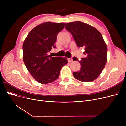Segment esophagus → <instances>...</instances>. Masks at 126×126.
I'll return each mask as SVG.
<instances>
[{"instance_id": "obj_1", "label": "esophagus", "mask_w": 126, "mask_h": 126, "mask_svg": "<svg viewBox=\"0 0 126 126\" xmlns=\"http://www.w3.org/2000/svg\"><path fill=\"white\" fill-rule=\"evenodd\" d=\"M68 62L69 63H71L72 62V58H68Z\"/></svg>"}]
</instances>
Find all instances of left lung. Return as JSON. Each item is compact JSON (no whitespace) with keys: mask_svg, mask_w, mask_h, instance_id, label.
<instances>
[{"mask_svg":"<svg viewBox=\"0 0 126 126\" xmlns=\"http://www.w3.org/2000/svg\"><path fill=\"white\" fill-rule=\"evenodd\" d=\"M65 27L73 36L78 47L85 48L83 54L86 55L79 61L81 68L73 72L74 77L82 82L93 81L100 75L107 62V47L101 33L94 27L79 21L67 23Z\"/></svg>","mask_w":126,"mask_h":126,"instance_id":"left-lung-1","label":"left lung"}]
</instances>
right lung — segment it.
<instances>
[{
  "label": "right lung",
  "instance_id": "obj_1",
  "mask_svg": "<svg viewBox=\"0 0 126 126\" xmlns=\"http://www.w3.org/2000/svg\"><path fill=\"white\" fill-rule=\"evenodd\" d=\"M65 23L46 22L37 26L29 32L22 45L23 60L33 78L39 83L47 84L59 77L60 69L68 63L67 58L48 56L55 48L58 33Z\"/></svg>",
  "mask_w": 126,
  "mask_h": 126
}]
</instances>
